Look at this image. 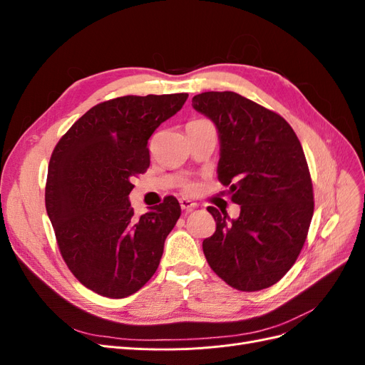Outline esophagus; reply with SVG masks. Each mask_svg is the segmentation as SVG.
<instances>
[{
    "mask_svg": "<svg viewBox=\"0 0 365 365\" xmlns=\"http://www.w3.org/2000/svg\"><path fill=\"white\" fill-rule=\"evenodd\" d=\"M180 205H181L182 210H185V212H192L193 208L197 207L196 202H193V201H190V200H187V197H182V200H180Z\"/></svg>",
    "mask_w": 365,
    "mask_h": 365,
    "instance_id": "obj_1",
    "label": "esophagus"
}]
</instances>
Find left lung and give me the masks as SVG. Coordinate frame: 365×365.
I'll return each mask as SVG.
<instances>
[{
  "label": "left lung",
  "instance_id": "1",
  "mask_svg": "<svg viewBox=\"0 0 365 365\" xmlns=\"http://www.w3.org/2000/svg\"><path fill=\"white\" fill-rule=\"evenodd\" d=\"M192 106L217 129V178L240 205L236 219L207 208L216 231L202 242L205 259L231 288H269L295 263L314 215L300 140L283 117L236 93L197 94Z\"/></svg>",
  "mask_w": 365,
  "mask_h": 365
}]
</instances>
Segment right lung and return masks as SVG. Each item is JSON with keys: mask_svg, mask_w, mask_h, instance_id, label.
Here are the masks:
<instances>
[{"mask_svg": "<svg viewBox=\"0 0 365 365\" xmlns=\"http://www.w3.org/2000/svg\"><path fill=\"white\" fill-rule=\"evenodd\" d=\"M187 97L125 96L98 103L54 148L47 215L65 263L88 289L125 298L155 274L181 207L168 196L137 217L129 202L130 180L146 172L150 135L180 111Z\"/></svg>", "mask_w": 365, "mask_h": 365, "instance_id": "right-lung-1", "label": "right lung"}]
</instances>
